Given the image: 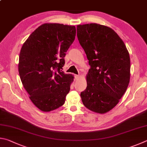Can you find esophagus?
I'll use <instances>...</instances> for the list:
<instances>
[{"instance_id":"1","label":"esophagus","mask_w":147,"mask_h":147,"mask_svg":"<svg viewBox=\"0 0 147 147\" xmlns=\"http://www.w3.org/2000/svg\"><path fill=\"white\" fill-rule=\"evenodd\" d=\"M80 78V76H79V75H76L75 76V80L76 81H77V80H78V79Z\"/></svg>"}]
</instances>
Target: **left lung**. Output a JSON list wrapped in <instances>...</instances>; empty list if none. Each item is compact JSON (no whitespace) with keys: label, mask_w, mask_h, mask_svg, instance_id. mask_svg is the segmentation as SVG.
Instances as JSON below:
<instances>
[{"label":"left lung","mask_w":147,"mask_h":147,"mask_svg":"<svg viewBox=\"0 0 147 147\" xmlns=\"http://www.w3.org/2000/svg\"><path fill=\"white\" fill-rule=\"evenodd\" d=\"M77 36L90 68L81 93L91 111L105 114L116 106L130 79V55L124 42L111 28L96 23L77 26Z\"/></svg>","instance_id":"left-lung-1"}]
</instances>
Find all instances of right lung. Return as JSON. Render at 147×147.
Segmentation results:
<instances>
[{"label":"right lung","instance_id":"add662e5","mask_svg":"<svg viewBox=\"0 0 147 147\" xmlns=\"http://www.w3.org/2000/svg\"><path fill=\"white\" fill-rule=\"evenodd\" d=\"M76 33L74 26L45 23L22 46L18 64L20 80L29 98L41 111H52L65 102L74 77L62 69Z\"/></svg>","mask_w":147,"mask_h":147}]
</instances>
